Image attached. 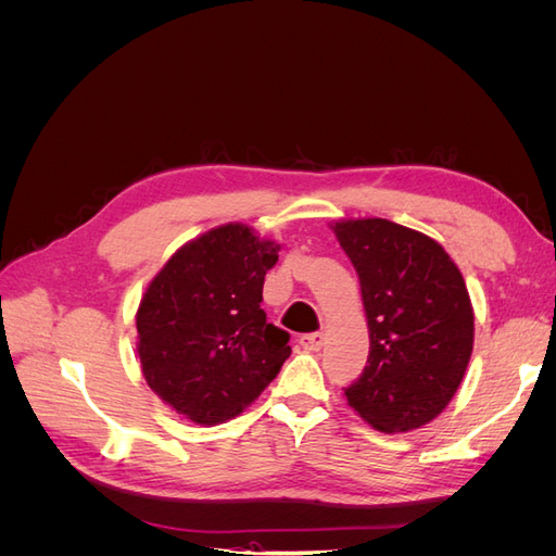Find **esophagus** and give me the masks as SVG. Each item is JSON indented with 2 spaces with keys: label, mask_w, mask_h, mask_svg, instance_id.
Returning <instances> with one entry per match:
<instances>
[{
  "label": "esophagus",
  "mask_w": 556,
  "mask_h": 556,
  "mask_svg": "<svg viewBox=\"0 0 556 556\" xmlns=\"http://www.w3.org/2000/svg\"><path fill=\"white\" fill-rule=\"evenodd\" d=\"M299 345L304 348V350H319L325 345V333H319V331H313V333H304L299 339Z\"/></svg>",
  "instance_id": "34e87169"
}]
</instances>
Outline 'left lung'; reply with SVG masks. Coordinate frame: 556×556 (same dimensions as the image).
I'll list each match as a JSON object with an SVG mask.
<instances>
[{
	"label": "left lung",
	"mask_w": 556,
	"mask_h": 556,
	"mask_svg": "<svg viewBox=\"0 0 556 556\" xmlns=\"http://www.w3.org/2000/svg\"><path fill=\"white\" fill-rule=\"evenodd\" d=\"M359 276L371 350L348 406L380 431H410L457 392L473 350L459 268L433 239L382 217L333 227Z\"/></svg>",
	"instance_id": "left-lung-1"
}]
</instances>
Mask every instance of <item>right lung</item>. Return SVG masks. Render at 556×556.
Here are the masks:
<instances>
[{
  "mask_svg": "<svg viewBox=\"0 0 556 556\" xmlns=\"http://www.w3.org/2000/svg\"><path fill=\"white\" fill-rule=\"evenodd\" d=\"M276 250L243 225L217 227L182 245L141 299L143 376L197 425L237 417L290 357V333L266 323L262 311Z\"/></svg>",
  "mask_w": 556,
  "mask_h": 556,
  "instance_id": "1",
  "label": "right lung"
}]
</instances>
